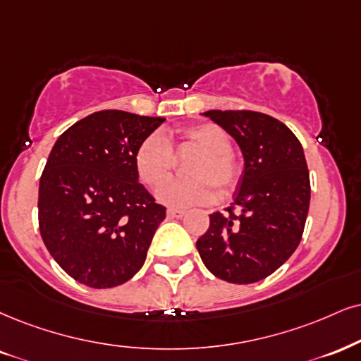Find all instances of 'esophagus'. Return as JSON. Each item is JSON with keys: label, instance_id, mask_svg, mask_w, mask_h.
<instances>
[{"label": "esophagus", "instance_id": "34e87169", "mask_svg": "<svg viewBox=\"0 0 361 361\" xmlns=\"http://www.w3.org/2000/svg\"><path fill=\"white\" fill-rule=\"evenodd\" d=\"M185 214L184 209H176V207H169L167 209V216L169 217H182Z\"/></svg>", "mask_w": 361, "mask_h": 361}]
</instances>
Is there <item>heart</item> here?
<instances>
[{"mask_svg": "<svg viewBox=\"0 0 361 361\" xmlns=\"http://www.w3.org/2000/svg\"><path fill=\"white\" fill-rule=\"evenodd\" d=\"M197 150L185 172L188 179L164 180L172 173V147L160 132L150 133L137 149L133 164L140 182L149 189L159 188V199L173 207L207 204L216 197L228 199L243 180V166L231 152V139L224 128L216 123H197L179 130V150Z\"/></svg>", "mask_w": 361, "mask_h": 361, "instance_id": "obj_1", "label": "heart"}]
</instances>
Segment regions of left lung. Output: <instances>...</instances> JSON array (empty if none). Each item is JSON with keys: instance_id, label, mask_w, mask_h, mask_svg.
<instances>
[{"instance_id": "obj_1", "label": "left lung", "mask_w": 361, "mask_h": 361, "mask_svg": "<svg viewBox=\"0 0 361 361\" xmlns=\"http://www.w3.org/2000/svg\"><path fill=\"white\" fill-rule=\"evenodd\" d=\"M204 115L241 147L244 172L234 202L226 212L209 216V229L195 246L219 279L261 281L289 259L303 238L311 195L303 147L271 115L252 110H209Z\"/></svg>"}]
</instances>
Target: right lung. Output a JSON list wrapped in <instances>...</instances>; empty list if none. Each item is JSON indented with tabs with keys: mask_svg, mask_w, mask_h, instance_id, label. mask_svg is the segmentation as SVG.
I'll list each match as a JSON object with an SVG mask.
<instances>
[{
	"mask_svg": "<svg viewBox=\"0 0 361 361\" xmlns=\"http://www.w3.org/2000/svg\"><path fill=\"white\" fill-rule=\"evenodd\" d=\"M166 118L100 110L58 137L39 177V234L60 268L95 289L127 283L166 219L137 176V149Z\"/></svg>",
	"mask_w": 361,
	"mask_h": 361,
	"instance_id": "add662e5",
	"label": "right lung"
}]
</instances>
